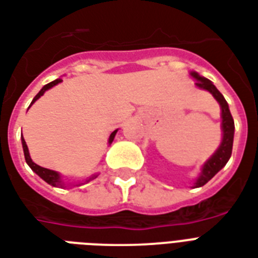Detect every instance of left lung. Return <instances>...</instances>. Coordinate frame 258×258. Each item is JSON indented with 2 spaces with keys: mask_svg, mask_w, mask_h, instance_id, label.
Returning <instances> with one entry per match:
<instances>
[{
  "mask_svg": "<svg viewBox=\"0 0 258 258\" xmlns=\"http://www.w3.org/2000/svg\"><path fill=\"white\" fill-rule=\"evenodd\" d=\"M189 75L197 81L195 86L198 89L209 91L215 98V101L218 102L219 107H221V118H222V122H221L222 141L219 144V147L217 148V151L211 155L210 159L202 165L201 173L194 181V188H198V187L205 185L210 179H213L226 165V163L230 159L231 151H233V140H234V119L231 117L226 99L222 94L219 93L218 89L215 87L214 83L210 79L202 77L197 71H191Z\"/></svg>",
  "mask_w": 258,
  "mask_h": 258,
  "instance_id": "left-lung-1",
  "label": "left lung"
}]
</instances>
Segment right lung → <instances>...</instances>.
I'll return each instance as SVG.
<instances>
[{"label": "right lung", "mask_w": 258, "mask_h": 258, "mask_svg": "<svg viewBox=\"0 0 258 258\" xmlns=\"http://www.w3.org/2000/svg\"><path fill=\"white\" fill-rule=\"evenodd\" d=\"M60 82H63V81H61V78H59V79H55V81L49 82L48 85L44 86L43 89L40 90L39 93H37V95H36V97L33 98V101L31 102V105H29V107H31L32 105H33V103H35V102L37 101V99H39L40 97H41V95H44V93H45L47 90L52 89L53 86L59 85ZM117 132H118V129L113 132V133H111V135H110V137H109V141H107V143H109V145H110V144L113 143V140H114L115 135H117ZM21 144H23L24 156H25V161H27V164L29 165L32 171H33V172H35V173H37V175H39V176L41 177V179H43L44 181H47L48 184L53 185V187H67V185L75 187V185L83 184V183H79V184H73V183H69V184H67V183H66V181L63 180V176H61V175L59 172H56V171H52V169L43 168V167H40V165H37V164H36V163H33V160H32V159H31V155H29V151H28V145H27V143H25V140H24L23 135H21ZM97 176H98V173H94V175H91V176H90L89 179H86L85 183H89L90 180H93V179H95V177H97Z\"/></svg>", "instance_id": "add662e5"}]
</instances>
